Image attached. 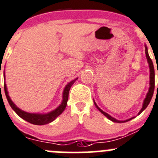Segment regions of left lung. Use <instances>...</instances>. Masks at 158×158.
Masks as SVG:
<instances>
[{
    "mask_svg": "<svg viewBox=\"0 0 158 158\" xmlns=\"http://www.w3.org/2000/svg\"><path fill=\"white\" fill-rule=\"evenodd\" d=\"M144 47H145V54H146L147 60H148V64H149V68H150V87H149V90H148V94H147V95H146V98H145L144 101H143V105H142L141 109H140V110L139 111L138 115L140 114L141 113V112L143 111V110H145V109H146V107H148V104H149V103L151 102V98H152L153 94H154V64H153L152 60H151V59L150 58V57H149V54H148V48H147L146 44L144 45ZM94 105L96 106V107L98 109V110H99L100 112H101V113H102L104 115V116L107 117V118H108L109 120H110L111 121H113V122L124 123V122H127V121H131V120H132L133 118H134V117H133V118H129V119L125 120V121H118V120L115 119L114 118L111 117L110 114H108L107 113L103 111V110H101V109L100 108V107H98V105H97V104L95 103L94 101Z\"/></svg>",
    "mask_w": 158,
    "mask_h": 158,
    "instance_id": "obj_1",
    "label": "left lung"
}]
</instances>
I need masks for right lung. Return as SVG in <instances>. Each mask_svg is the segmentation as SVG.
<instances>
[{
  "mask_svg": "<svg viewBox=\"0 0 158 158\" xmlns=\"http://www.w3.org/2000/svg\"><path fill=\"white\" fill-rule=\"evenodd\" d=\"M4 80H5V74H4ZM77 80L75 78L73 81H70L66 86H65L64 89L63 91V95H62V102L58 107L54 110H51V111L48 112L47 114H39V113H29V112H26L24 110H22L20 109L19 107H17L15 105V103L11 101L10 96L8 94V91H7V85H6L5 82H4V92H5L6 98H7V101H8L9 104L11 107V108L16 112L17 114L19 117H21L22 119L25 120L27 122L31 123L32 124H35V125H44V124H49V123L52 122L53 121L56 119L62 112L64 110L65 107H66L67 104H68V95H69V90L71 89V86L74 84Z\"/></svg>",
  "mask_w": 158,
  "mask_h": 158,
  "instance_id": "add662e5",
  "label": "right lung"
}]
</instances>
